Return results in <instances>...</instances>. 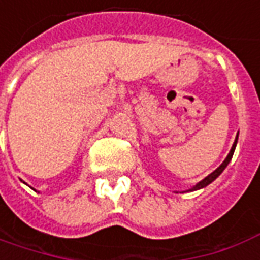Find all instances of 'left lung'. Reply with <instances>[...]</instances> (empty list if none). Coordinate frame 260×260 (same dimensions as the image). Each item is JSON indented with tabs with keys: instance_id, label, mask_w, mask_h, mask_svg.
<instances>
[{
	"instance_id": "8db88e82",
	"label": "left lung",
	"mask_w": 260,
	"mask_h": 260,
	"mask_svg": "<svg viewBox=\"0 0 260 260\" xmlns=\"http://www.w3.org/2000/svg\"><path fill=\"white\" fill-rule=\"evenodd\" d=\"M236 143H238V136H236L235 141H234V144H232V148H231V151H229V154H228V155H226V158L223 160L222 164H221L219 167L216 168L214 173H211V174H209L208 177H205V178H204L202 181L198 182V184H197L195 187H192V188H191V189H188V191H195V189H201V188L209 185V184L214 181V180H216V178H218V177L221 175V173H222L223 170L226 168V166H228V164H229V161L232 160V155H234V151H235Z\"/></svg>"
}]
</instances>
